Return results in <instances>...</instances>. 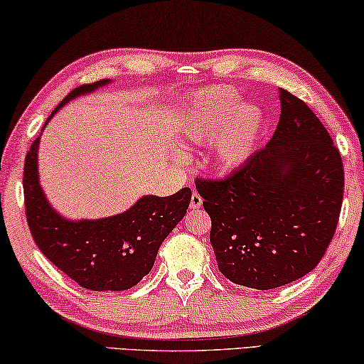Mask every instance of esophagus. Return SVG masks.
<instances>
[{"label":"esophagus","mask_w":364,"mask_h":364,"mask_svg":"<svg viewBox=\"0 0 364 364\" xmlns=\"http://www.w3.org/2000/svg\"><path fill=\"white\" fill-rule=\"evenodd\" d=\"M201 206H203V198H201L198 193L193 192L192 193V200H190V208H192V209H200Z\"/></svg>","instance_id":"1"}]
</instances>
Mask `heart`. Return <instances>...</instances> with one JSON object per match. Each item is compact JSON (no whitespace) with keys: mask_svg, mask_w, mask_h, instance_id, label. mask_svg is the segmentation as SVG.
I'll return each instance as SVG.
<instances>
[{"mask_svg":"<svg viewBox=\"0 0 364 364\" xmlns=\"http://www.w3.org/2000/svg\"><path fill=\"white\" fill-rule=\"evenodd\" d=\"M238 94L230 87H213L190 102L181 121L186 142L211 141L214 168L232 172L241 168L256 150L265 114L254 102L238 104Z\"/></svg>","mask_w":364,"mask_h":364,"instance_id":"b5f03b06","label":"heart"}]
</instances>
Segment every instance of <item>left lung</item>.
<instances>
[{
	"instance_id": "obj_1",
	"label": "left lung",
	"mask_w": 364,
	"mask_h": 364,
	"mask_svg": "<svg viewBox=\"0 0 364 364\" xmlns=\"http://www.w3.org/2000/svg\"><path fill=\"white\" fill-rule=\"evenodd\" d=\"M273 137L222 181H198L222 275L275 289L311 272L326 252L343 196L341 153L326 127L279 87Z\"/></svg>"
}]
</instances>
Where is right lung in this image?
Returning a JSON list of instances; mask_svg holds the SVG:
<instances>
[{"label": "right lung", "mask_w": 364, "mask_h": 364, "mask_svg": "<svg viewBox=\"0 0 364 364\" xmlns=\"http://www.w3.org/2000/svg\"><path fill=\"white\" fill-rule=\"evenodd\" d=\"M110 82L102 80L73 89L49 114L43 129L70 100ZM40 139L41 134L31 144L23 168L25 211L36 246L81 288L124 291L136 286L150 273L164 238L187 214L192 190L186 187L169 196L144 195L129 209L110 218H63L50 205L40 183Z\"/></svg>", "instance_id": "1"}]
</instances>
